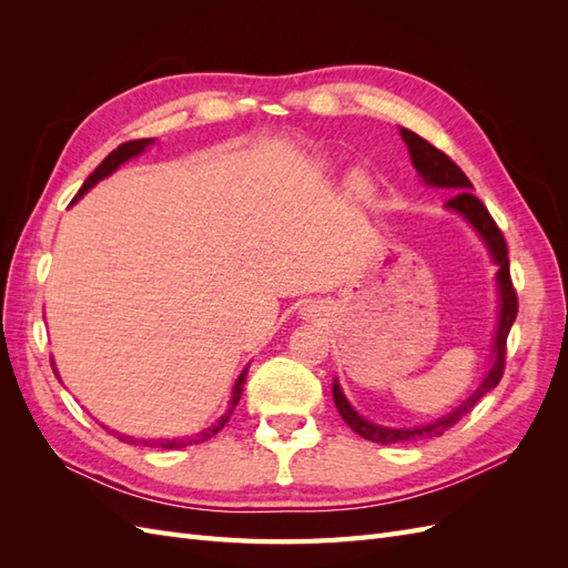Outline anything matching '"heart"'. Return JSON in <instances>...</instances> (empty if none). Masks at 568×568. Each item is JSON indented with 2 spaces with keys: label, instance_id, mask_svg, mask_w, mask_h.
Here are the masks:
<instances>
[{
  "label": "heart",
  "instance_id": "b5f03b06",
  "mask_svg": "<svg viewBox=\"0 0 568 568\" xmlns=\"http://www.w3.org/2000/svg\"><path fill=\"white\" fill-rule=\"evenodd\" d=\"M348 194H351L353 199H365V194H367L365 180H363V178H353V180L348 182Z\"/></svg>",
  "mask_w": 568,
  "mask_h": 568
}]
</instances>
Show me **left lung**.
I'll return each mask as SVG.
<instances>
[{"instance_id": "8db88e82", "label": "left lung", "mask_w": 568, "mask_h": 568, "mask_svg": "<svg viewBox=\"0 0 568 568\" xmlns=\"http://www.w3.org/2000/svg\"><path fill=\"white\" fill-rule=\"evenodd\" d=\"M403 140L409 149V156L412 163H415L417 173L424 178L426 184H434V186H445L455 192L445 205L448 209L462 213L467 217L474 230L484 236V242L488 244L490 253H493V261L495 265L500 267L497 270V284H500V324H497V334H495V348H493V367L488 372V376L484 379L469 400H464L457 409L448 412V415L436 419L434 424H426V426H415V428H386V426H376L367 419H363L357 415V412L351 407V403L346 400V395L341 393L338 382H334V403L338 415L343 417L353 432L357 436H363L372 443H382V445H390V443H405V440H417V438H434V436H443L445 432H450V428L471 412V407L484 398L488 390H493L497 384H500L503 374H505V357H507V336L514 320H517L519 313V298H517V288L511 284V274H509V257H507V242L500 232V227L495 225L493 215L488 213V209L484 203H480L478 196H474L471 192V182L469 178L462 173V168L450 159L445 156L440 149H436L432 142H426L424 136H419L417 132L412 130H400Z\"/></svg>"}]
</instances>
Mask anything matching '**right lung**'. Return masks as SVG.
I'll list each match as a JSON object with an SVG mask.
<instances>
[{"label": "right lung", "mask_w": 568, "mask_h": 568, "mask_svg": "<svg viewBox=\"0 0 568 568\" xmlns=\"http://www.w3.org/2000/svg\"><path fill=\"white\" fill-rule=\"evenodd\" d=\"M151 142H153V140H132V142H125V144H120L118 149H113V151L109 153V156L97 165L94 173H92L88 180H84V184L80 186V192L75 194V199H80L84 192H90V189H92L99 180L109 178L118 165H123L125 161H130L132 156H136V153H142ZM246 372H248V369H244L242 376H239V379H236V386H234V393H232V400H230V409L225 412V415H222V417L217 419V424H213V426H209V428H203V432H199V434H194V436L173 438V440H168V438H165V440H136V438H130V436H123V434H115V432H111V434H115L123 443H144V445H149V448H161V450H180V448H186V445H196V443L209 440V438H213V436L220 432L222 426H225V424L230 422V417H232V412H234L239 398H242L244 382H246Z\"/></svg>", "instance_id": "right-lung-1"}]
</instances>
